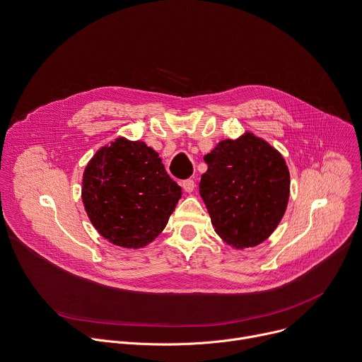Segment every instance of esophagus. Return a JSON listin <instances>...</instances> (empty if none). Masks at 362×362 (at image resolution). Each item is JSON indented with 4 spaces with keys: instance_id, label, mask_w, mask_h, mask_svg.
<instances>
[{
    "instance_id": "1",
    "label": "esophagus",
    "mask_w": 362,
    "mask_h": 362,
    "mask_svg": "<svg viewBox=\"0 0 362 362\" xmlns=\"http://www.w3.org/2000/svg\"><path fill=\"white\" fill-rule=\"evenodd\" d=\"M182 187H183V190H185V192L190 193V192H193V189H194V182H193L192 179L183 180V182H182Z\"/></svg>"
}]
</instances>
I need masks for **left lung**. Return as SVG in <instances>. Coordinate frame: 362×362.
<instances>
[{
    "mask_svg": "<svg viewBox=\"0 0 362 362\" xmlns=\"http://www.w3.org/2000/svg\"><path fill=\"white\" fill-rule=\"evenodd\" d=\"M199 193L212 226L236 249L265 242L282 221L291 177L282 154L250 132L219 141L204 156Z\"/></svg>",
    "mask_w": 362,
    "mask_h": 362,
    "instance_id": "obj_1",
    "label": "left lung"
}]
</instances>
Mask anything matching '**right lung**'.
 Segmentation results:
<instances>
[{
  "label": "right lung",
  "mask_w": 362,
  "mask_h": 362,
  "mask_svg": "<svg viewBox=\"0 0 362 362\" xmlns=\"http://www.w3.org/2000/svg\"><path fill=\"white\" fill-rule=\"evenodd\" d=\"M180 197L159 153L141 140L115 139L95 151L83 173L81 199L91 225L126 249L156 239Z\"/></svg>",
  "instance_id": "1"
}]
</instances>
